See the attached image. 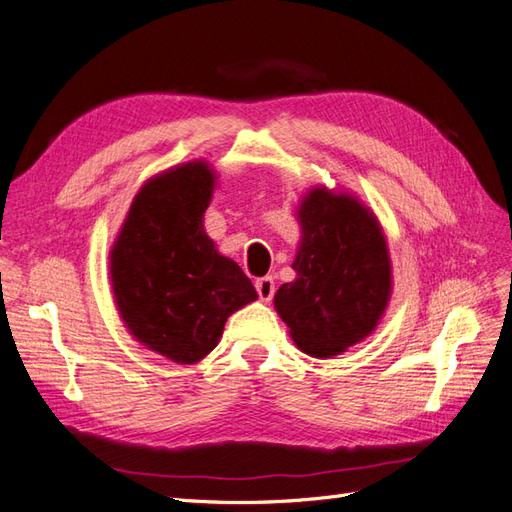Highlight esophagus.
Instances as JSON below:
<instances>
[{"label": "esophagus", "instance_id": "obj_1", "mask_svg": "<svg viewBox=\"0 0 512 512\" xmlns=\"http://www.w3.org/2000/svg\"><path fill=\"white\" fill-rule=\"evenodd\" d=\"M256 290H258V297L260 301H271L273 294H275V282L273 277L267 275V277H260V280H256Z\"/></svg>", "mask_w": 512, "mask_h": 512}]
</instances>
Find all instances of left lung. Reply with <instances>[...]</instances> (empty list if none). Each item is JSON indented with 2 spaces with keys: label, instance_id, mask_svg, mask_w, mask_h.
<instances>
[{
  "label": "left lung",
  "instance_id": "1",
  "mask_svg": "<svg viewBox=\"0 0 512 512\" xmlns=\"http://www.w3.org/2000/svg\"><path fill=\"white\" fill-rule=\"evenodd\" d=\"M297 222V280L280 286L273 305L301 352L333 359L374 333L389 307V243L359 196L327 185L301 198Z\"/></svg>",
  "mask_w": 512,
  "mask_h": 512
}]
</instances>
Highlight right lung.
Returning <instances> with one entry per match:
<instances>
[{
  "label": "right lung",
  "mask_w": 512,
  "mask_h": 512,
  "mask_svg": "<svg viewBox=\"0 0 512 512\" xmlns=\"http://www.w3.org/2000/svg\"><path fill=\"white\" fill-rule=\"evenodd\" d=\"M218 175L192 160L153 175L134 196L108 254L119 318L164 359L194 365L220 344L228 316L258 299L222 256L203 218Z\"/></svg>",
  "instance_id": "1"
}]
</instances>
